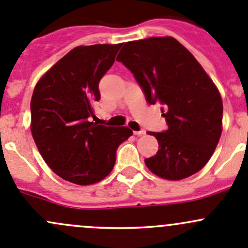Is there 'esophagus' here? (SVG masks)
Returning a JSON list of instances; mask_svg holds the SVG:
<instances>
[{
    "mask_svg": "<svg viewBox=\"0 0 248 248\" xmlns=\"http://www.w3.org/2000/svg\"><path fill=\"white\" fill-rule=\"evenodd\" d=\"M133 133H134V136H144L146 132H145L144 129H140V131H134Z\"/></svg>",
    "mask_w": 248,
    "mask_h": 248,
    "instance_id": "1",
    "label": "esophagus"
}]
</instances>
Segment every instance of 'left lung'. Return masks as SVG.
<instances>
[{"label": "left lung", "instance_id": "left-lung-1", "mask_svg": "<svg viewBox=\"0 0 248 248\" xmlns=\"http://www.w3.org/2000/svg\"><path fill=\"white\" fill-rule=\"evenodd\" d=\"M117 61L133 73L150 104L161 103L168 129L149 132L158 151L145 159L157 176L181 180L209 162L222 133L221 94L193 55L172 37L124 43Z\"/></svg>", "mask_w": 248, "mask_h": 248}]
</instances>
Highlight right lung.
<instances>
[{
  "mask_svg": "<svg viewBox=\"0 0 248 248\" xmlns=\"http://www.w3.org/2000/svg\"><path fill=\"white\" fill-rule=\"evenodd\" d=\"M122 44L77 46L42 77L31 99V132L46 163L63 180L92 185L108 176L128 127L90 121L98 84Z\"/></svg>",
  "mask_w": 248,
  "mask_h": 248,
  "instance_id": "obj_1",
  "label": "right lung"
}]
</instances>
